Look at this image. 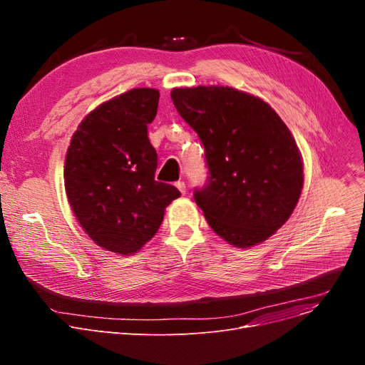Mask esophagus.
Returning a JSON list of instances; mask_svg holds the SVG:
<instances>
[{"instance_id":"34e87169","label":"esophagus","mask_w":365,"mask_h":365,"mask_svg":"<svg viewBox=\"0 0 365 365\" xmlns=\"http://www.w3.org/2000/svg\"><path fill=\"white\" fill-rule=\"evenodd\" d=\"M176 187L180 190V194L182 195H185L186 194V185H185V182H176Z\"/></svg>"}]
</instances>
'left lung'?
I'll return each mask as SVG.
<instances>
[{"label": "left lung", "instance_id": "1", "mask_svg": "<svg viewBox=\"0 0 365 365\" xmlns=\"http://www.w3.org/2000/svg\"><path fill=\"white\" fill-rule=\"evenodd\" d=\"M204 145L210 171L195 202L210 227L238 248L266 241L289 220L303 189L292 131L263 99L227 86L171 90Z\"/></svg>", "mask_w": 365, "mask_h": 365}]
</instances>
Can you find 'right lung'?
Here are the masks:
<instances>
[{
	"label": "right lung",
	"instance_id": "right-lung-1",
	"mask_svg": "<svg viewBox=\"0 0 365 365\" xmlns=\"http://www.w3.org/2000/svg\"><path fill=\"white\" fill-rule=\"evenodd\" d=\"M157 88H133L88 112L73 133L63 179L72 212L108 252L138 253L157 234L180 192L155 180L157 152L148 138Z\"/></svg>",
	"mask_w": 365,
	"mask_h": 365
}]
</instances>
